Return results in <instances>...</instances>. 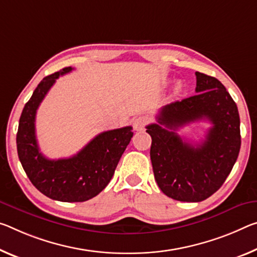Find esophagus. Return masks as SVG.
Here are the masks:
<instances>
[{
  "label": "esophagus",
  "instance_id": "34e87169",
  "mask_svg": "<svg viewBox=\"0 0 257 257\" xmlns=\"http://www.w3.org/2000/svg\"><path fill=\"white\" fill-rule=\"evenodd\" d=\"M149 122H150V119L148 116H138L135 120H134L133 124H134V128H135V130H137V132H142V130H144L145 125L148 124Z\"/></svg>",
  "mask_w": 257,
  "mask_h": 257
}]
</instances>
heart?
Returning <instances> with one entry per match:
<instances>
[{"label": "heart", "instance_id": "heart-1", "mask_svg": "<svg viewBox=\"0 0 257 257\" xmlns=\"http://www.w3.org/2000/svg\"><path fill=\"white\" fill-rule=\"evenodd\" d=\"M178 89H180V88H177V90H178Z\"/></svg>", "mask_w": 257, "mask_h": 257}]
</instances>
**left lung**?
I'll return each instance as SVG.
<instances>
[{"label": "left lung", "instance_id": "left-lung-1", "mask_svg": "<svg viewBox=\"0 0 257 257\" xmlns=\"http://www.w3.org/2000/svg\"><path fill=\"white\" fill-rule=\"evenodd\" d=\"M195 95L166 105L158 123L149 124L154 178L167 197L199 202L223 185L237 161L241 137L237 104L213 76L195 72ZM209 120L205 141L193 146L176 130L194 120Z\"/></svg>", "mask_w": 257, "mask_h": 257}]
</instances>
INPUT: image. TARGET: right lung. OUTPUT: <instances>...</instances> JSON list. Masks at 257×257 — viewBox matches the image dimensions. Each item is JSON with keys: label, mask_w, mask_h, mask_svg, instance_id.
<instances>
[{"label": "right lung", "mask_w": 257, "mask_h": 257, "mask_svg": "<svg viewBox=\"0 0 257 257\" xmlns=\"http://www.w3.org/2000/svg\"><path fill=\"white\" fill-rule=\"evenodd\" d=\"M72 70L65 67L48 75L36 87L20 115L17 151L24 170L41 193L58 201L82 202L106 187L134 133L130 125L100 133L67 159L50 160L40 152L35 135L36 111L56 80Z\"/></svg>", "instance_id": "add662e5"}]
</instances>
